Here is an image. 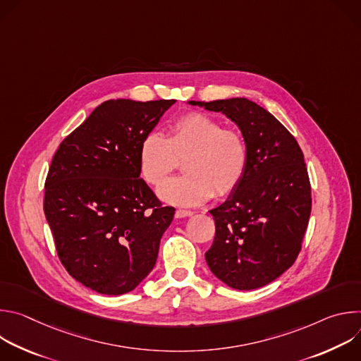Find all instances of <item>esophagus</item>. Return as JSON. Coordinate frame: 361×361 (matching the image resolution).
Returning <instances> with one entry per match:
<instances>
[{
    "label": "esophagus",
    "instance_id": "1",
    "mask_svg": "<svg viewBox=\"0 0 361 361\" xmlns=\"http://www.w3.org/2000/svg\"><path fill=\"white\" fill-rule=\"evenodd\" d=\"M194 213L192 212H188V210H177L176 212V219H184V217H190L192 216Z\"/></svg>",
    "mask_w": 361,
    "mask_h": 361
}]
</instances>
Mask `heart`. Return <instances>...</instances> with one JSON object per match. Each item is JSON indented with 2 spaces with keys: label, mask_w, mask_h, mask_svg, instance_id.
<instances>
[{
  "label": "heart",
  "mask_w": 361,
  "mask_h": 361,
  "mask_svg": "<svg viewBox=\"0 0 361 361\" xmlns=\"http://www.w3.org/2000/svg\"><path fill=\"white\" fill-rule=\"evenodd\" d=\"M247 144L243 134L202 113L180 117L167 137L147 134L140 145V169L144 180L160 185L184 159L185 174L159 188V197L181 207H195L213 194L224 197L240 184L247 167Z\"/></svg>",
  "instance_id": "1"
}]
</instances>
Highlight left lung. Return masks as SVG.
<instances>
[{"label":"left lung","mask_w":361,"mask_h":361,"mask_svg":"<svg viewBox=\"0 0 361 361\" xmlns=\"http://www.w3.org/2000/svg\"><path fill=\"white\" fill-rule=\"evenodd\" d=\"M223 113L247 144L237 188L210 210L216 237L205 252L212 273L235 290L263 287L295 262L312 213V187L302 151L288 130L247 98L188 101Z\"/></svg>","instance_id":"8db88e82"}]
</instances>
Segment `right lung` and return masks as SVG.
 Returning <instances> with one entry per match:
<instances>
[{
  "label": "right lung",
  "instance_id": "obj_1",
  "mask_svg": "<svg viewBox=\"0 0 361 361\" xmlns=\"http://www.w3.org/2000/svg\"><path fill=\"white\" fill-rule=\"evenodd\" d=\"M176 99H109L59 147L44 213L73 279L107 295L134 290L154 269L174 209L140 178V145Z\"/></svg>",
  "mask_w": 361,
  "mask_h": 361
}]
</instances>
